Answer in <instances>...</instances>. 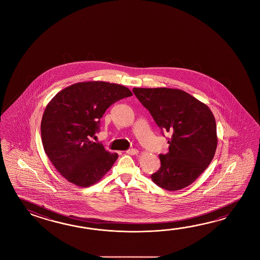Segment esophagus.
<instances>
[{
    "instance_id": "1",
    "label": "esophagus",
    "mask_w": 260,
    "mask_h": 260,
    "mask_svg": "<svg viewBox=\"0 0 260 260\" xmlns=\"http://www.w3.org/2000/svg\"><path fill=\"white\" fill-rule=\"evenodd\" d=\"M126 153L129 155H137L138 154V150L137 149H131L126 150Z\"/></svg>"
}]
</instances>
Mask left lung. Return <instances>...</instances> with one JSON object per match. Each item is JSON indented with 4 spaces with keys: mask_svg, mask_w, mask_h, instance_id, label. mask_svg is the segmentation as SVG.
Returning a JSON list of instances; mask_svg holds the SVG:
<instances>
[{
    "mask_svg": "<svg viewBox=\"0 0 260 260\" xmlns=\"http://www.w3.org/2000/svg\"><path fill=\"white\" fill-rule=\"evenodd\" d=\"M161 133L170 132L169 152L150 178L160 188L188 187L210 165L217 145L215 117L207 106L179 89L134 88Z\"/></svg>",
    "mask_w": 260,
    "mask_h": 260,
    "instance_id": "1",
    "label": "left lung"
}]
</instances>
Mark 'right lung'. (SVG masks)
<instances>
[{
    "instance_id": "add662e5",
    "label": "right lung",
    "mask_w": 260,
    "mask_h": 260,
    "mask_svg": "<svg viewBox=\"0 0 260 260\" xmlns=\"http://www.w3.org/2000/svg\"><path fill=\"white\" fill-rule=\"evenodd\" d=\"M132 94L116 83L84 82L63 89L46 106L41 122L44 151L69 182L89 187L111 169L118 154L90 138L100 131L107 109Z\"/></svg>"
}]
</instances>
